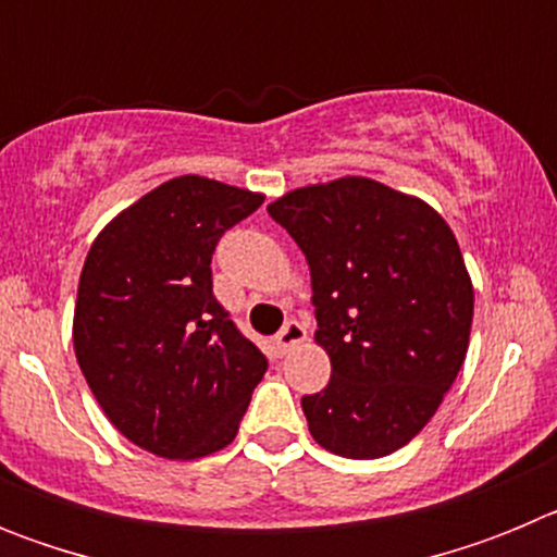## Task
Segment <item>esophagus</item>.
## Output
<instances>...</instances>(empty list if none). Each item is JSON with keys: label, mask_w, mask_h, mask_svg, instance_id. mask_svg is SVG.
Segmentation results:
<instances>
[{"label": "esophagus", "mask_w": 557, "mask_h": 557, "mask_svg": "<svg viewBox=\"0 0 557 557\" xmlns=\"http://www.w3.org/2000/svg\"><path fill=\"white\" fill-rule=\"evenodd\" d=\"M304 339H307V329H304L298 321H287L282 332L275 334V346L282 348V351H289V348L301 346Z\"/></svg>", "instance_id": "obj_1"}]
</instances>
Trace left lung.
Wrapping results in <instances>:
<instances>
[{
    "label": "left lung",
    "mask_w": 557,
    "mask_h": 557,
    "mask_svg": "<svg viewBox=\"0 0 557 557\" xmlns=\"http://www.w3.org/2000/svg\"><path fill=\"white\" fill-rule=\"evenodd\" d=\"M304 250L332 379L304 396L323 449L376 460L410 444L469 351L474 287L449 223L371 178L287 191L268 206Z\"/></svg>",
    "instance_id": "8db88e82"
}]
</instances>
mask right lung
Wrapping results in <instances>:
<instances>
[{"label": "right lung", "instance_id": "add662e5", "mask_svg": "<svg viewBox=\"0 0 557 557\" xmlns=\"http://www.w3.org/2000/svg\"><path fill=\"white\" fill-rule=\"evenodd\" d=\"M262 200L181 175L120 211L88 248L72 326L77 366L108 421L152 455L225 449L268 371L211 293L220 236Z\"/></svg>", "mask_w": 557, "mask_h": 557}]
</instances>
